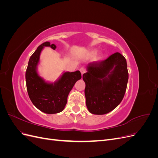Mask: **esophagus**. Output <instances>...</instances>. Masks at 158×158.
<instances>
[{
    "label": "esophagus",
    "mask_w": 158,
    "mask_h": 158,
    "mask_svg": "<svg viewBox=\"0 0 158 158\" xmlns=\"http://www.w3.org/2000/svg\"><path fill=\"white\" fill-rule=\"evenodd\" d=\"M80 71L81 74H82V75L84 74L85 73V70L84 68H81V69H80Z\"/></svg>",
    "instance_id": "obj_1"
}]
</instances>
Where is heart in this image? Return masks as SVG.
I'll use <instances>...</instances> for the list:
<instances>
[{
    "instance_id": "b5f03b06",
    "label": "heart",
    "mask_w": 158,
    "mask_h": 158,
    "mask_svg": "<svg viewBox=\"0 0 158 158\" xmlns=\"http://www.w3.org/2000/svg\"><path fill=\"white\" fill-rule=\"evenodd\" d=\"M96 52H97L96 50L90 51L89 52H88V56H89V57L94 56L95 55V54H96Z\"/></svg>"
}]
</instances>
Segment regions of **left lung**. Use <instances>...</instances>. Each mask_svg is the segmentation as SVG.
<instances>
[{"mask_svg": "<svg viewBox=\"0 0 158 158\" xmlns=\"http://www.w3.org/2000/svg\"><path fill=\"white\" fill-rule=\"evenodd\" d=\"M83 80L88 111L95 114L108 113L120 104L125 95L128 80L127 60L115 52L106 60L90 63Z\"/></svg>", "mask_w": 158, "mask_h": 158, "instance_id": "1", "label": "left lung"}]
</instances>
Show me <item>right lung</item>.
Instances as JSON below:
<instances>
[{
  "mask_svg": "<svg viewBox=\"0 0 158 158\" xmlns=\"http://www.w3.org/2000/svg\"><path fill=\"white\" fill-rule=\"evenodd\" d=\"M45 47L55 50L56 45L46 41L37 47L30 56L26 72V87L33 104L47 114L61 112L67 103L68 95L74 85L82 78L79 70L65 72L54 83L45 82L37 73L41 52Z\"/></svg>",
  "mask_w": 158,
  "mask_h": 158,
  "instance_id": "1",
  "label": "right lung"
}]
</instances>
